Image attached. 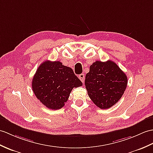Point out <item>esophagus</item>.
<instances>
[{"label": "esophagus", "instance_id": "esophagus-1", "mask_svg": "<svg viewBox=\"0 0 153 153\" xmlns=\"http://www.w3.org/2000/svg\"><path fill=\"white\" fill-rule=\"evenodd\" d=\"M79 79L81 81H82V83H84V81H85V76H84L83 74H80V75L79 76Z\"/></svg>", "mask_w": 153, "mask_h": 153}]
</instances>
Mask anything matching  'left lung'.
Segmentation results:
<instances>
[{"mask_svg": "<svg viewBox=\"0 0 153 153\" xmlns=\"http://www.w3.org/2000/svg\"><path fill=\"white\" fill-rule=\"evenodd\" d=\"M127 83L126 74L110 60L94 62L85 81L88 97L100 109H108L115 105L125 93Z\"/></svg>", "mask_w": 153, "mask_h": 153, "instance_id": "1", "label": "left lung"}]
</instances>
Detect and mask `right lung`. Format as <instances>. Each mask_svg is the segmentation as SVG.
<instances>
[{"label":"right lung","instance_id":"1","mask_svg":"<svg viewBox=\"0 0 153 153\" xmlns=\"http://www.w3.org/2000/svg\"><path fill=\"white\" fill-rule=\"evenodd\" d=\"M82 85L72 68L59 61L49 60L41 64L32 81V88L36 98L51 109L62 108L73 88Z\"/></svg>","mask_w":153,"mask_h":153}]
</instances>
